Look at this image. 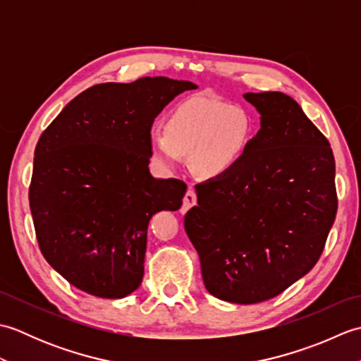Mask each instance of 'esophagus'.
<instances>
[{"label":"esophagus","mask_w":361,"mask_h":361,"mask_svg":"<svg viewBox=\"0 0 361 361\" xmlns=\"http://www.w3.org/2000/svg\"><path fill=\"white\" fill-rule=\"evenodd\" d=\"M197 204V195H195V190L194 189H188V192L185 195V198H183V208H181V212H186L189 211L192 206Z\"/></svg>","instance_id":"1"}]
</instances>
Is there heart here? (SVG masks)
<instances>
[{
  "mask_svg": "<svg viewBox=\"0 0 361 361\" xmlns=\"http://www.w3.org/2000/svg\"><path fill=\"white\" fill-rule=\"evenodd\" d=\"M251 128L250 116L239 106L192 97L171 113L164 130H152L150 152L164 169H175L186 157L197 175L219 178L242 161Z\"/></svg>",
  "mask_w": 361,
  "mask_h": 361,
  "instance_id": "obj_1",
  "label": "heart"
}]
</instances>
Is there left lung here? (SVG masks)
Returning <instances> with one entry per match:
<instances>
[{"mask_svg": "<svg viewBox=\"0 0 361 361\" xmlns=\"http://www.w3.org/2000/svg\"><path fill=\"white\" fill-rule=\"evenodd\" d=\"M260 128L231 172L195 186L185 217L206 290L256 304L307 274L336 216L331 144L301 106L279 91L243 94Z\"/></svg>", "mask_w": 361, "mask_h": 361, "instance_id": "1", "label": "left lung"}]
</instances>
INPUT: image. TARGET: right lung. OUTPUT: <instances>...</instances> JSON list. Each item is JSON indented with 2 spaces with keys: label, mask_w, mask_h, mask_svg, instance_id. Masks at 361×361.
Segmentation results:
<instances>
[{
  "label": "right lung",
  "mask_w": 361,
  "mask_h": 361,
  "mask_svg": "<svg viewBox=\"0 0 361 361\" xmlns=\"http://www.w3.org/2000/svg\"><path fill=\"white\" fill-rule=\"evenodd\" d=\"M188 80L99 83L75 96L35 147L29 188L38 247L88 295L119 299L141 286L153 214L180 209L186 185L152 176L150 128Z\"/></svg>",
  "instance_id": "obj_1"
}]
</instances>
